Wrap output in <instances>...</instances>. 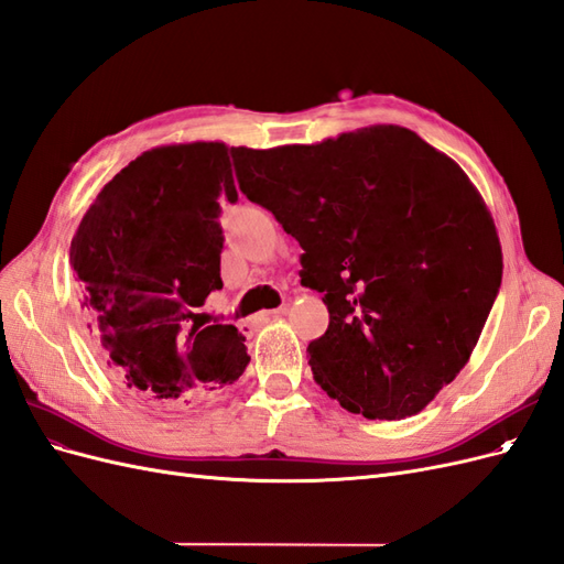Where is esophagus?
Returning <instances> with one entry per match:
<instances>
[{
  "instance_id": "esophagus-1",
  "label": "esophagus",
  "mask_w": 564,
  "mask_h": 564,
  "mask_svg": "<svg viewBox=\"0 0 564 564\" xmlns=\"http://www.w3.org/2000/svg\"><path fill=\"white\" fill-rule=\"evenodd\" d=\"M282 315H286L284 305H282V308H275V311H263L259 317H256V322H270V319H278Z\"/></svg>"
}]
</instances>
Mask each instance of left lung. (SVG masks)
Listing matches in <instances>:
<instances>
[{
    "mask_svg": "<svg viewBox=\"0 0 564 564\" xmlns=\"http://www.w3.org/2000/svg\"><path fill=\"white\" fill-rule=\"evenodd\" d=\"M232 160L301 245V284L324 294L317 386L365 419L419 414L466 367L501 286L497 226L464 169L395 124Z\"/></svg>",
    "mask_w": 564,
    "mask_h": 564,
    "instance_id": "8db88e82",
    "label": "left lung"
}]
</instances>
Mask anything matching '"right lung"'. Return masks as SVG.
<instances>
[{
    "mask_svg": "<svg viewBox=\"0 0 564 564\" xmlns=\"http://www.w3.org/2000/svg\"><path fill=\"white\" fill-rule=\"evenodd\" d=\"M237 202L228 145H160L124 166L70 245L82 311L129 395L158 412L195 404L242 377L232 324H187L220 280V202Z\"/></svg>",
    "mask_w": 564,
    "mask_h": 564,
    "instance_id": "obj_1",
    "label": "right lung"
}]
</instances>
